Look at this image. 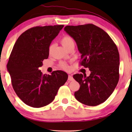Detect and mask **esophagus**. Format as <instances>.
Segmentation results:
<instances>
[{
  "mask_svg": "<svg viewBox=\"0 0 132 132\" xmlns=\"http://www.w3.org/2000/svg\"><path fill=\"white\" fill-rule=\"evenodd\" d=\"M73 80V78L72 76L69 75V76H68V80H69V81H72Z\"/></svg>",
  "mask_w": 132,
  "mask_h": 132,
  "instance_id": "1",
  "label": "esophagus"
}]
</instances>
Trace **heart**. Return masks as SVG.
<instances>
[{
  "mask_svg": "<svg viewBox=\"0 0 132 132\" xmlns=\"http://www.w3.org/2000/svg\"><path fill=\"white\" fill-rule=\"evenodd\" d=\"M61 42L64 48H65L66 50H68L69 48H70L71 46H75V40L72 37L69 36V35H64L63 37L62 38V39L61 40ZM53 47H54V44L53 43L51 44L49 46L48 48V52L51 53V52H52ZM59 66L62 69H64V70H68L69 67L68 66V64H67L66 62H62L60 63Z\"/></svg>",
  "mask_w": 132,
  "mask_h": 132,
  "instance_id": "heart-1",
  "label": "heart"
}]
</instances>
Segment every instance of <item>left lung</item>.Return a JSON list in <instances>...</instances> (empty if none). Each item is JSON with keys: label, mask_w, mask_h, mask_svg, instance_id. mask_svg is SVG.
<instances>
[{"label": "left lung", "mask_w": 132, "mask_h": 132, "mask_svg": "<svg viewBox=\"0 0 132 132\" xmlns=\"http://www.w3.org/2000/svg\"><path fill=\"white\" fill-rule=\"evenodd\" d=\"M64 30L75 39L81 53L80 64L89 68V76L76 74L80 84L75 98L81 103L96 106L113 92L119 81V54L116 44L102 29L92 24L67 26Z\"/></svg>", "instance_id": "8db88e82"}]
</instances>
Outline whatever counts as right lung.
<instances>
[{
	"mask_svg": "<svg viewBox=\"0 0 132 132\" xmlns=\"http://www.w3.org/2000/svg\"><path fill=\"white\" fill-rule=\"evenodd\" d=\"M64 27L37 26L21 34L15 42L7 64L13 88L26 105L41 108L52 102L68 75L61 70L43 75L39 67L48 59L51 42Z\"/></svg>",
	"mask_w": 132,
	"mask_h": 132,
	"instance_id": "add662e5",
	"label": "right lung"
}]
</instances>
